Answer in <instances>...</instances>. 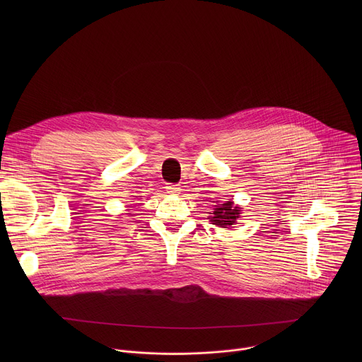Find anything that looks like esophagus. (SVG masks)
<instances>
[{"label": "esophagus", "mask_w": 362, "mask_h": 362, "mask_svg": "<svg viewBox=\"0 0 362 362\" xmlns=\"http://www.w3.org/2000/svg\"><path fill=\"white\" fill-rule=\"evenodd\" d=\"M166 192L170 193V194H179V193H180V186H179V185H175V183H168Z\"/></svg>", "instance_id": "1"}]
</instances>
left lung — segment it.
<instances>
[{
  "mask_svg": "<svg viewBox=\"0 0 362 362\" xmlns=\"http://www.w3.org/2000/svg\"><path fill=\"white\" fill-rule=\"evenodd\" d=\"M239 214H240V209L233 208V203L229 200L226 203H222L221 206H216L214 211V216H211V222L216 226L228 228L236 223Z\"/></svg>",
  "mask_w": 362,
  "mask_h": 362,
  "instance_id": "1",
  "label": "left lung"
}]
</instances>
